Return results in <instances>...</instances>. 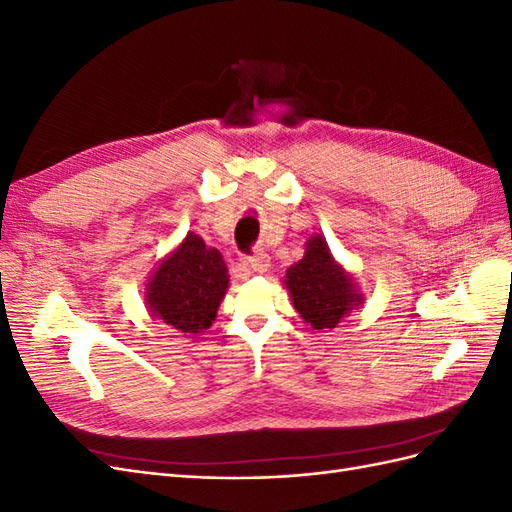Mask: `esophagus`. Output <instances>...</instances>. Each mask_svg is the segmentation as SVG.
I'll list each match as a JSON object with an SVG mask.
<instances>
[{
    "mask_svg": "<svg viewBox=\"0 0 512 512\" xmlns=\"http://www.w3.org/2000/svg\"><path fill=\"white\" fill-rule=\"evenodd\" d=\"M247 265H250V269H254L256 273H265L271 267V258L265 252H256L247 258Z\"/></svg>",
    "mask_w": 512,
    "mask_h": 512,
    "instance_id": "obj_1",
    "label": "esophagus"
}]
</instances>
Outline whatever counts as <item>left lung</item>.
I'll return each mask as SVG.
<instances>
[{"mask_svg":"<svg viewBox=\"0 0 512 512\" xmlns=\"http://www.w3.org/2000/svg\"><path fill=\"white\" fill-rule=\"evenodd\" d=\"M292 305L314 329H335L352 305L361 301L350 275L333 260L320 235L307 241L305 256L286 271Z\"/></svg>","mask_w":512,"mask_h":512,"instance_id":"obj_1","label":"left lung"}]
</instances>
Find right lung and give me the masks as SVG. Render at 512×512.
<instances>
[{"label":"right lung","mask_w":512,"mask_h":512,"mask_svg":"<svg viewBox=\"0 0 512 512\" xmlns=\"http://www.w3.org/2000/svg\"><path fill=\"white\" fill-rule=\"evenodd\" d=\"M151 316L181 333H203L211 327L228 288L222 254L198 235L183 239L147 284Z\"/></svg>","instance_id":"1"}]
</instances>
